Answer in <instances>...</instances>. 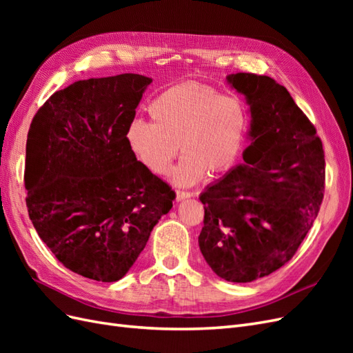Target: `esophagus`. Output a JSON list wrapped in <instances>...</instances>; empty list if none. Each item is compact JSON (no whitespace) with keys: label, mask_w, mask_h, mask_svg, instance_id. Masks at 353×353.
<instances>
[{"label":"esophagus","mask_w":353,"mask_h":353,"mask_svg":"<svg viewBox=\"0 0 353 353\" xmlns=\"http://www.w3.org/2000/svg\"><path fill=\"white\" fill-rule=\"evenodd\" d=\"M188 197H191V193H188V191L176 190V193H175V200H176V201H183V200H185V199H188Z\"/></svg>","instance_id":"obj_1"}]
</instances>
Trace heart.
I'll return each instance as SVG.
<instances>
[{
    "label": "heart",
    "instance_id": "1",
    "mask_svg": "<svg viewBox=\"0 0 353 353\" xmlns=\"http://www.w3.org/2000/svg\"><path fill=\"white\" fill-rule=\"evenodd\" d=\"M150 122L135 119L128 125L125 141L131 153L154 175L170 172L178 185L197 184L208 172L230 170L240 156L248 114L236 95L219 94L205 83L185 82L165 90L148 108Z\"/></svg>",
    "mask_w": 353,
    "mask_h": 353
}]
</instances>
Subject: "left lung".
I'll return each instance as SVG.
<instances>
[{
    "label": "left lung",
    "instance_id": "1",
    "mask_svg": "<svg viewBox=\"0 0 353 353\" xmlns=\"http://www.w3.org/2000/svg\"><path fill=\"white\" fill-rule=\"evenodd\" d=\"M249 104L245 165L231 168L200 194L203 258L218 276L250 283L293 258L324 196L325 162L314 125L290 92L270 77L232 73Z\"/></svg>",
    "mask_w": 353,
    "mask_h": 353
}]
</instances>
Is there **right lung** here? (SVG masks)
<instances>
[{
	"instance_id": "1",
	"label": "right lung",
	"mask_w": 353,
	"mask_h": 353,
	"mask_svg": "<svg viewBox=\"0 0 353 353\" xmlns=\"http://www.w3.org/2000/svg\"><path fill=\"white\" fill-rule=\"evenodd\" d=\"M152 82L137 73L77 81L52 94L30 123L29 218L56 258L85 279L121 280L172 208L174 191L125 141Z\"/></svg>"
}]
</instances>
